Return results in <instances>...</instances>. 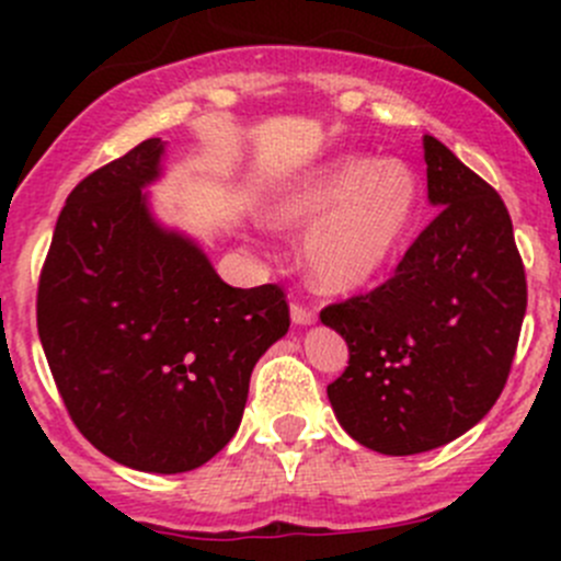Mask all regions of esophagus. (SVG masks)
Segmentation results:
<instances>
[{
  "label": "esophagus",
  "mask_w": 561,
  "mask_h": 561,
  "mask_svg": "<svg viewBox=\"0 0 561 561\" xmlns=\"http://www.w3.org/2000/svg\"><path fill=\"white\" fill-rule=\"evenodd\" d=\"M290 317H293V322H296V325H312V322L317 320V312L312 307H304V304L293 301L290 304Z\"/></svg>",
  "instance_id": "1"
}]
</instances>
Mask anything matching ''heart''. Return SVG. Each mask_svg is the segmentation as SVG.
<instances>
[{"label":"heart","mask_w":561,"mask_h":561,"mask_svg":"<svg viewBox=\"0 0 561 561\" xmlns=\"http://www.w3.org/2000/svg\"><path fill=\"white\" fill-rule=\"evenodd\" d=\"M421 179L404 160L347 154L309 168L276 195V225L307 230L304 265L328 293L371 285L404 247Z\"/></svg>","instance_id":"heart-1"}]
</instances>
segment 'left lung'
<instances>
[{
  "instance_id": "left-lung-1",
  "label": "left lung",
  "mask_w": 561,
  "mask_h": 561,
  "mask_svg": "<svg viewBox=\"0 0 561 561\" xmlns=\"http://www.w3.org/2000/svg\"><path fill=\"white\" fill-rule=\"evenodd\" d=\"M437 217L393 276L331 304L347 369L328 386L344 432L386 456L454 443L494 407L526 312V274L505 203L432 135H423Z\"/></svg>"
}]
</instances>
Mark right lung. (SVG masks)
Returning a JSON list of instances; mask_svg holds the SVG:
<instances>
[{
  "mask_svg": "<svg viewBox=\"0 0 561 561\" xmlns=\"http://www.w3.org/2000/svg\"><path fill=\"white\" fill-rule=\"evenodd\" d=\"M149 138L67 197L39 271L37 333L78 432L113 461L190 472L233 439L260 355L287 333L279 285L241 290L165 230Z\"/></svg>",
  "mask_w": 561,
  "mask_h": 561,
  "instance_id": "obj_1",
  "label": "right lung"
}]
</instances>
